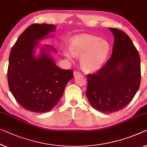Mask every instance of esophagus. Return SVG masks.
Returning a JSON list of instances; mask_svg holds the SVG:
<instances>
[{"instance_id":"esophagus-1","label":"esophagus","mask_w":147,"mask_h":147,"mask_svg":"<svg viewBox=\"0 0 147 147\" xmlns=\"http://www.w3.org/2000/svg\"><path fill=\"white\" fill-rule=\"evenodd\" d=\"M81 73L80 71H74V76H79L80 75Z\"/></svg>"}]
</instances>
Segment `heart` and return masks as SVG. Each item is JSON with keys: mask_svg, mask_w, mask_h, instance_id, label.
<instances>
[{"mask_svg": "<svg viewBox=\"0 0 147 147\" xmlns=\"http://www.w3.org/2000/svg\"><path fill=\"white\" fill-rule=\"evenodd\" d=\"M110 50V45L105 39L91 35H80L71 39L69 47H64V56L71 59L80 56V66L87 72L100 69L107 60Z\"/></svg>", "mask_w": 147, "mask_h": 147, "instance_id": "heart-1", "label": "heart"}]
</instances>
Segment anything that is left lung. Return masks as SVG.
I'll return each mask as SVG.
<instances>
[{"label": "left lung", "mask_w": 147, "mask_h": 147, "mask_svg": "<svg viewBox=\"0 0 147 147\" xmlns=\"http://www.w3.org/2000/svg\"><path fill=\"white\" fill-rule=\"evenodd\" d=\"M114 37L111 57L96 74L87 75L86 96L92 107L104 113L125 108L138 91L141 60L129 37L109 28Z\"/></svg>", "instance_id": "left-lung-1"}]
</instances>
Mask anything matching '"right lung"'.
<instances>
[{"instance_id": "1", "label": "right lung", "mask_w": 147, "mask_h": 147, "mask_svg": "<svg viewBox=\"0 0 147 147\" xmlns=\"http://www.w3.org/2000/svg\"><path fill=\"white\" fill-rule=\"evenodd\" d=\"M56 30L55 25L35 24L20 35L11 49L8 68V82L16 100L29 111L44 113L57 105L69 81L74 78L71 69L56 66L51 45L40 48L35 56L39 40Z\"/></svg>"}]
</instances>
